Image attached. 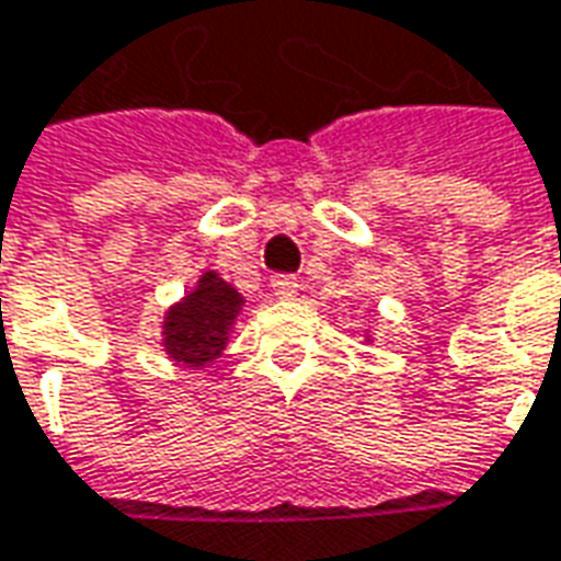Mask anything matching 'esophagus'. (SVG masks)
I'll use <instances>...</instances> for the list:
<instances>
[{
    "label": "esophagus",
    "mask_w": 561,
    "mask_h": 561,
    "mask_svg": "<svg viewBox=\"0 0 561 561\" xmlns=\"http://www.w3.org/2000/svg\"><path fill=\"white\" fill-rule=\"evenodd\" d=\"M272 289L277 299H293L299 293V280H296V274H274Z\"/></svg>",
    "instance_id": "34e87169"
}]
</instances>
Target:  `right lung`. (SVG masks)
I'll return each mask as SVG.
<instances>
[{"mask_svg": "<svg viewBox=\"0 0 561 561\" xmlns=\"http://www.w3.org/2000/svg\"><path fill=\"white\" fill-rule=\"evenodd\" d=\"M238 311L241 296L224 277L208 272L198 280L196 293L165 317V351L190 368L210 363L226 347V332Z\"/></svg>", "mask_w": 561, "mask_h": 561, "instance_id": "add662e5", "label": "right lung"}]
</instances>
